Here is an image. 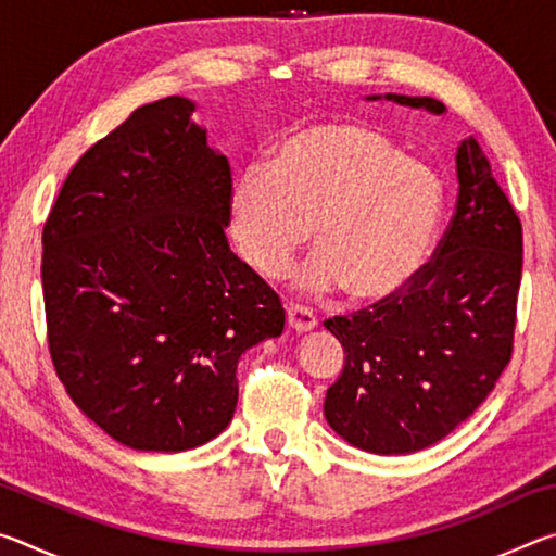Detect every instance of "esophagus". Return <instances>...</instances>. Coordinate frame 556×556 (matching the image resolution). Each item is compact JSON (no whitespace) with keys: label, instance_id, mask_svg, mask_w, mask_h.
Segmentation results:
<instances>
[{"label":"esophagus","instance_id":"esophagus-1","mask_svg":"<svg viewBox=\"0 0 556 556\" xmlns=\"http://www.w3.org/2000/svg\"><path fill=\"white\" fill-rule=\"evenodd\" d=\"M287 324L291 331L296 333H306L312 331V328L318 324L314 312H308L306 306H299V304H289L287 306Z\"/></svg>","mask_w":556,"mask_h":556}]
</instances>
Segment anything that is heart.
<instances>
[{"label":"heart","instance_id":"b5f03b06","mask_svg":"<svg viewBox=\"0 0 556 556\" xmlns=\"http://www.w3.org/2000/svg\"><path fill=\"white\" fill-rule=\"evenodd\" d=\"M444 208L441 176L388 131L365 119L314 117L281 131L267 168L252 164L232 178L228 230L244 265L277 279L312 228L316 255L296 285L384 301L425 269Z\"/></svg>","mask_w":556,"mask_h":556}]
</instances>
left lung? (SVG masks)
I'll use <instances>...</instances> for the list:
<instances>
[{
	"label": "left lung",
	"mask_w": 556,
	"mask_h": 556,
	"mask_svg": "<svg viewBox=\"0 0 556 556\" xmlns=\"http://www.w3.org/2000/svg\"><path fill=\"white\" fill-rule=\"evenodd\" d=\"M388 100L444 112L434 98ZM456 172V213L417 279L397 296L324 321L345 351L324 414L336 434L370 454H414L448 437L513 357L522 223L473 137L460 142Z\"/></svg>",
	"instance_id": "obj_1"
}]
</instances>
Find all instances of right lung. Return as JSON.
<instances>
[{"label":"right lung","mask_w":556,"mask_h":556,"mask_svg":"<svg viewBox=\"0 0 556 556\" xmlns=\"http://www.w3.org/2000/svg\"><path fill=\"white\" fill-rule=\"evenodd\" d=\"M193 110L178 96L137 108L78 159L43 223L55 375L137 451L218 437L240 355L285 331L279 296L225 240L230 164Z\"/></svg>","instance_id":"obj_1"}]
</instances>
